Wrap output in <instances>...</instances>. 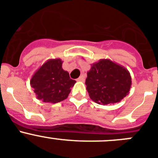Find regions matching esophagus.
Returning a JSON list of instances; mask_svg holds the SVG:
<instances>
[{"mask_svg":"<svg viewBox=\"0 0 158 158\" xmlns=\"http://www.w3.org/2000/svg\"><path fill=\"white\" fill-rule=\"evenodd\" d=\"M77 81H79V82H84V76H81L80 77L78 78Z\"/></svg>","mask_w":158,"mask_h":158,"instance_id":"1","label":"esophagus"}]
</instances>
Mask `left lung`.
I'll return each mask as SVG.
<instances>
[{"label": "left lung", "instance_id": "1", "mask_svg": "<svg viewBox=\"0 0 158 158\" xmlns=\"http://www.w3.org/2000/svg\"><path fill=\"white\" fill-rule=\"evenodd\" d=\"M85 84L92 101L99 105L120 102L128 94L131 77L127 69L109 59L91 64Z\"/></svg>", "mask_w": 158, "mask_h": 158}]
</instances>
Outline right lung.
Listing matches in <instances>:
<instances>
[{
    "instance_id": "1",
    "label": "right lung",
    "mask_w": 158,
    "mask_h": 158,
    "mask_svg": "<svg viewBox=\"0 0 158 158\" xmlns=\"http://www.w3.org/2000/svg\"><path fill=\"white\" fill-rule=\"evenodd\" d=\"M60 58L49 59L35 72L31 79L37 98L45 103H57L69 97L76 80L70 79L69 73L62 69Z\"/></svg>"
}]
</instances>
